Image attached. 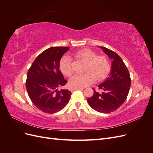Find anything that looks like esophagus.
Here are the masks:
<instances>
[{"label": "esophagus", "mask_w": 153, "mask_h": 153, "mask_svg": "<svg viewBox=\"0 0 153 153\" xmlns=\"http://www.w3.org/2000/svg\"><path fill=\"white\" fill-rule=\"evenodd\" d=\"M84 89V88H73L71 89V91L73 92L74 91H76V90H83Z\"/></svg>", "instance_id": "esophagus-1"}]
</instances>
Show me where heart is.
<instances>
[{"instance_id": "1", "label": "heart", "mask_w": 153, "mask_h": 153, "mask_svg": "<svg viewBox=\"0 0 153 153\" xmlns=\"http://www.w3.org/2000/svg\"><path fill=\"white\" fill-rule=\"evenodd\" d=\"M75 57L86 62L84 75H75L69 79V83L72 87L83 88L91 85L96 78L103 80L110 71V64L108 59L105 55H96V53L89 49H83L75 53ZM61 72L66 76L73 73L71 60L69 56H64L59 63Z\"/></svg>"}]
</instances>
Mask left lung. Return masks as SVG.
I'll return each mask as SVG.
<instances>
[{"instance_id": "obj_1", "label": "left lung", "mask_w": 153, "mask_h": 153, "mask_svg": "<svg viewBox=\"0 0 153 153\" xmlns=\"http://www.w3.org/2000/svg\"><path fill=\"white\" fill-rule=\"evenodd\" d=\"M100 48L112 60L110 73L102 84L98 85L103 92L100 93L94 91L93 96L87 101L92 108L105 114L116 110L124 102L130 88L131 78L126 65L116 53L103 47Z\"/></svg>"}]
</instances>
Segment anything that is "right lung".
Returning a JSON list of instances; mask_svg holds the SVG:
<instances>
[{
	"instance_id": "right-lung-1",
	"label": "right lung",
	"mask_w": 153,
	"mask_h": 153,
	"mask_svg": "<svg viewBox=\"0 0 153 153\" xmlns=\"http://www.w3.org/2000/svg\"><path fill=\"white\" fill-rule=\"evenodd\" d=\"M69 47H51L40 53L29 68L26 88L32 102L43 112L53 114L64 108L71 95L68 89L59 90L65 85L59 69V63Z\"/></svg>"
}]
</instances>
